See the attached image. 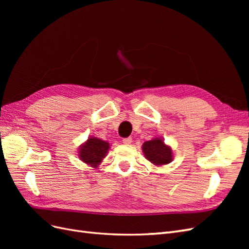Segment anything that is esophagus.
Returning a JSON list of instances; mask_svg holds the SVG:
<instances>
[{"label":"esophagus","mask_w":249,"mask_h":249,"mask_svg":"<svg viewBox=\"0 0 249 249\" xmlns=\"http://www.w3.org/2000/svg\"><path fill=\"white\" fill-rule=\"evenodd\" d=\"M123 142L124 143V144H131V143H132V138H131V137L124 138V139H123Z\"/></svg>","instance_id":"obj_1"}]
</instances>
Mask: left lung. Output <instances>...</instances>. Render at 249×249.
<instances>
[{"label":"left lung","mask_w":249,"mask_h":249,"mask_svg":"<svg viewBox=\"0 0 249 249\" xmlns=\"http://www.w3.org/2000/svg\"><path fill=\"white\" fill-rule=\"evenodd\" d=\"M142 150L146 159L156 165L168 164L172 160L170 148L165 145L164 142L159 138L143 143Z\"/></svg>","instance_id":"obj_1"}]
</instances>
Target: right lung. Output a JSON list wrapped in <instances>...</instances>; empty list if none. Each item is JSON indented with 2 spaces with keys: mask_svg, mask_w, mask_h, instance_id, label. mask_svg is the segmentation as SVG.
Here are the masks:
<instances>
[{
  "mask_svg": "<svg viewBox=\"0 0 249 249\" xmlns=\"http://www.w3.org/2000/svg\"><path fill=\"white\" fill-rule=\"evenodd\" d=\"M109 149V143L97 138H89L80 148V158L87 164L96 166Z\"/></svg>",
  "mask_w": 249,
  "mask_h": 249,
  "instance_id": "1",
  "label": "right lung"
}]
</instances>
